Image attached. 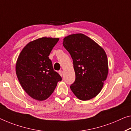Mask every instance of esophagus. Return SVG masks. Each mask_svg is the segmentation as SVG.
Listing matches in <instances>:
<instances>
[{"instance_id": "obj_1", "label": "esophagus", "mask_w": 131, "mask_h": 131, "mask_svg": "<svg viewBox=\"0 0 131 131\" xmlns=\"http://www.w3.org/2000/svg\"><path fill=\"white\" fill-rule=\"evenodd\" d=\"M59 73L60 74V75L61 76H63V71H62V70H60V71H59Z\"/></svg>"}]
</instances>
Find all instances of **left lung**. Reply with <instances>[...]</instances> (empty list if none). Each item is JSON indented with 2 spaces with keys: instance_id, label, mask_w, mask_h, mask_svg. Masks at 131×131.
<instances>
[{
  "instance_id": "left-lung-1",
  "label": "left lung",
  "mask_w": 131,
  "mask_h": 131,
  "mask_svg": "<svg viewBox=\"0 0 131 131\" xmlns=\"http://www.w3.org/2000/svg\"><path fill=\"white\" fill-rule=\"evenodd\" d=\"M64 48L73 61L75 80L70 85L80 100H90L101 91L108 72L107 56L104 50L93 40L81 33L64 38Z\"/></svg>"
}]
</instances>
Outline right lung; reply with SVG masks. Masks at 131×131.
<instances>
[{
  "label": "right lung",
  "instance_id": "right-lung-1",
  "mask_svg": "<svg viewBox=\"0 0 131 131\" xmlns=\"http://www.w3.org/2000/svg\"><path fill=\"white\" fill-rule=\"evenodd\" d=\"M59 38L42 37L30 42L20 53L16 72L22 88L34 99L45 100L61 81L49 58Z\"/></svg>",
  "mask_w": 131,
  "mask_h": 131
}]
</instances>
